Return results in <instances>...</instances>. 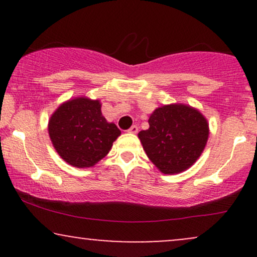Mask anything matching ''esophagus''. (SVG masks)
Segmentation results:
<instances>
[{"mask_svg": "<svg viewBox=\"0 0 257 257\" xmlns=\"http://www.w3.org/2000/svg\"><path fill=\"white\" fill-rule=\"evenodd\" d=\"M138 132H139L138 125H132L131 128H129V131H128V133H132V134H137Z\"/></svg>", "mask_w": 257, "mask_h": 257, "instance_id": "esophagus-1", "label": "esophagus"}]
</instances>
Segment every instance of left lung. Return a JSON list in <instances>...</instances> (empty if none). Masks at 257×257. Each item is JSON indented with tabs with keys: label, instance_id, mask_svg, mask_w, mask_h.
Returning <instances> with one entry per match:
<instances>
[{
	"label": "left lung",
	"instance_id": "left-lung-1",
	"mask_svg": "<svg viewBox=\"0 0 257 257\" xmlns=\"http://www.w3.org/2000/svg\"><path fill=\"white\" fill-rule=\"evenodd\" d=\"M149 124L138 137L147 157L163 174H178L193 166L208 141V120L188 105L156 108Z\"/></svg>",
	"mask_w": 257,
	"mask_h": 257
}]
</instances>
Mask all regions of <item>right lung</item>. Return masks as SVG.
Returning a JSON list of instances; mask_svg holds the SVG:
<instances>
[{"label": "right lung", "mask_w": 257, "mask_h": 257, "mask_svg": "<svg viewBox=\"0 0 257 257\" xmlns=\"http://www.w3.org/2000/svg\"><path fill=\"white\" fill-rule=\"evenodd\" d=\"M48 133L59 156L76 168L95 166L120 135L117 125L102 116L99 100L85 96L59 106L49 119Z\"/></svg>", "instance_id": "add662e5"}]
</instances>
